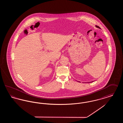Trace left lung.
Masks as SVG:
<instances>
[{
  "instance_id": "1",
  "label": "left lung",
  "mask_w": 123,
  "mask_h": 123,
  "mask_svg": "<svg viewBox=\"0 0 123 123\" xmlns=\"http://www.w3.org/2000/svg\"><path fill=\"white\" fill-rule=\"evenodd\" d=\"M95 27H96V28H99V29H100V28H99V27L98 26H97V25H95ZM79 82V81H78Z\"/></svg>"
}]
</instances>
